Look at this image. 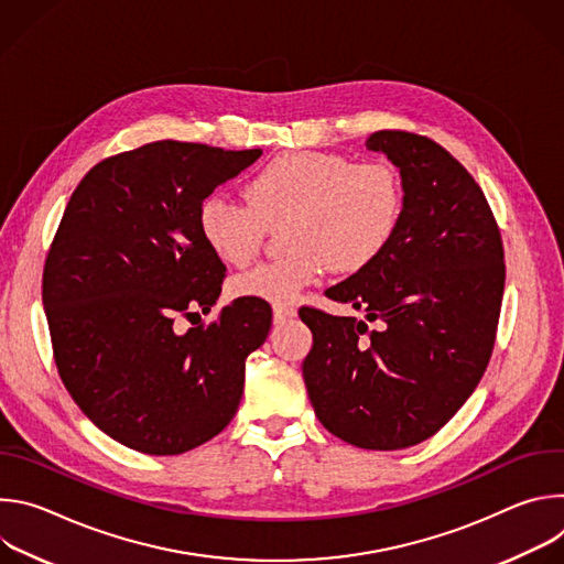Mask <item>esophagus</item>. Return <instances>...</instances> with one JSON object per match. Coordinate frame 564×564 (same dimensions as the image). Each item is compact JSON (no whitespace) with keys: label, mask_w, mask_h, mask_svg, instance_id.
<instances>
[{"label":"esophagus","mask_w":564,"mask_h":564,"mask_svg":"<svg viewBox=\"0 0 564 564\" xmlns=\"http://www.w3.org/2000/svg\"><path fill=\"white\" fill-rule=\"evenodd\" d=\"M296 316V307L292 305H274V324H285V321Z\"/></svg>","instance_id":"1"}]
</instances>
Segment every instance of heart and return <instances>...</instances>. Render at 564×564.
Masks as SVG:
<instances>
[{"label": "heart", "instance_id": "1", "mask_svg": "<svg viewBox=\"0 0 564 564\" xmlns=\"http://www.w3.org/2000/svg\"><path fill=\"white\" fill-rule=\"evenodd\" d=\"M404 216L397 172L370 160L324 151H290L272 158L246 185V203L209 194L198 205V231L225 265H248L265 243L268 227L283 220V259L261 263L231 281L236 296L292 303L333 272L368 270L390 248Z\"/></svg>", "mask_w": 564, "mask_h": 564}]
</instances>
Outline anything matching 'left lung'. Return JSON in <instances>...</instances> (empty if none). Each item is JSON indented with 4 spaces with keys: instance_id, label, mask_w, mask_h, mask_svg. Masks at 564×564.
<instances>
[{
    "instance_id": "obj_1",
    "label": "left lung",
    "mask_w": 564,
    "mask_h": 564,
    "mask_svg": "<svg viewBox=\"0 0 564 564\" xmlns=\"http://www.w3.org/2000/svg\"><path fill=\"white\" fill-rule=\"evenodd\" d=\"M366 147L399 170L404 216L368 270L326 294L366 321L303 305V379L339 440L397 451L433 437L485 375L505 294V248L485 192L435 140L375 131Z\"/></svg>"
}]
</instances>
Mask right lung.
I'll list each match as a JSON object with an SVG mask.
<instances>
[{
	"label": "right lung",
	"instance_id": "1",
	"mask_svg": "<svg viewBox=\"0 0 564 564\" xmlns=\"http://www.w3.org/2000/svg\"><path fill=\"white\" fill-rule=\"evenodd\" d=\"M261 153L158 140L105 158L70 194L42 276L53 359L79 411L133 451L181 455L236 415L270 303L236 299L187 333L174 321L209 312L225 279L200 200Z\"/></svg>",
	"mask_w": 564,
	"mask_h": 564
}]
</instances>
